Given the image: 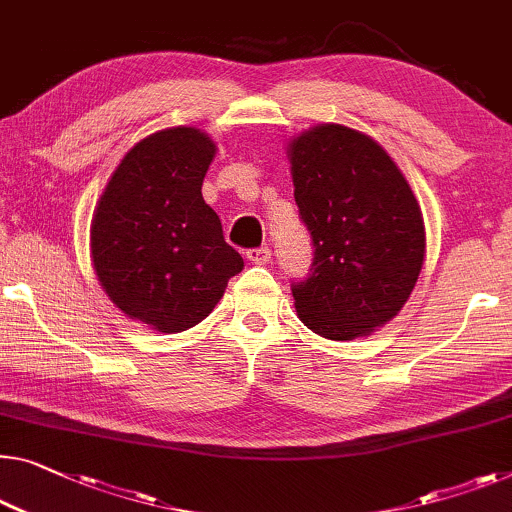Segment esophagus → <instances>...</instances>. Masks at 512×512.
<instances>
[{"instance_id": "obj_1", "label": "esophagus", "mask_w": 512, "mask_h": 512, "mask_svg": "<svg viewBox=\"0 0 512 512\" xmlns=\"http://www.w3.org/2000/svg\"><path fill=\"white\" fill-rule=\"evenodd\" d=\"M246 257L250 259L253 264H269L271 262V248L269 246H259V248H250Z\"/></svg>"}]
</instances>
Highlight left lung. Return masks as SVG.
Here are the masks:
<instances>
[{
	"label": "left lung",
	"mask_w": 512,
	"mask_h": 512,
	"mask_svg": "<svg viewBox=\"0 0 512 512\" xmlns=\"http://www.w3.org/2000/svg\"><path fill=\"white\" fill-rule=\"evenodd\" d=\"M294 200L315 257L292 282L299 319L354 340L398 315L425 257L423 213L398 165L372 137L324 124L289 144Z\"/></svg>",
	"instance_id": "1"
}]
</instances>
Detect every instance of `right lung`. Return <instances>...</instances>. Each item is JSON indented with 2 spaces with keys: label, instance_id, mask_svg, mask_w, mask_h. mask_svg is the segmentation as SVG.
Returning <instances> with one entry per match:
<instances>
[{
  "label": "right lung",
  "instance_id": "add662e5",
  "mask_svg": "<svg viewBox=\"0 0 512 512\" xmlns=\"http://www.w3.org/2000/svg\"><path fill=\"white\" fill-rule=\"evenodd\" d=\"M216 144L197 128H167L121 160L91 220V257L112 303L160 333L200 324L243 257L202 197Z\"/></svg>",
  "mask_w": 512,
  "mask_h": 512
}]
</instances>
